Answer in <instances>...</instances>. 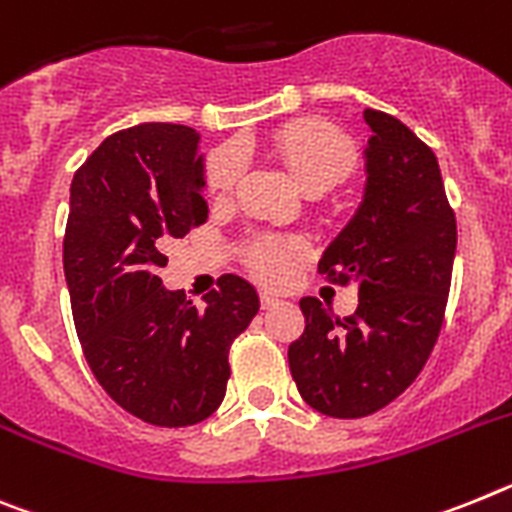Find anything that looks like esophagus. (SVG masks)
I'll return each mask as SVG.
<instances>
[{
    "label": "esophagus",
    "instance_id": "esophagus-1",
    "mask_svg": "<svg viewBox=\"0 0 512 512\" xmlns=\"http://www.w3.org/2000/svg\"><path fill=\"white\" fill-rule=\"evenodd\" d=\"M260 304H262V309H273V306L281 304V299H278V296H275V293L262 291V293H260Z\"/></svg>",
    "mask_w": 512,
    "mask_h": 512
}]
</instances>
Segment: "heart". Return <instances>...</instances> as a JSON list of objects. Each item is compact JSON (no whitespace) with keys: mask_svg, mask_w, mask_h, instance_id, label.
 I'll return each mask as SVG.
<instances>
[{"mask_svg":"<svg viewBox=\"0 0 512 512\" xmlns=\"http://www.w3.org/2000/svg\"><path fill=\"white\" fill-rule=\"evenodd\" d=\"M270 151L281 159L309 195L327 193L348 180L358 164V151L350 136L322 118H301L281 126L270 136ZM244 175L239 149L224 146L206 164V190L213 201H229ZM301 247L293 239L257 237L244 247V265L265 283L288 278Z\"/></svg>","mask_w":512,"mask_h":512,"instance_id":"1","label":"heart"}]
</instances>
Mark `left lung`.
<instances>
[{
	"label": "left lung",
	"instance_id": "obj_1",
	"mask_svg": "<svg viewBox=\"0 0 512 512\" xmlns=\"http://www.w3.org/2000/svg\"><path fill=\"white\" fill-rule=\"evenodd\" d=\"M368 185L348 229L319 260L335 286H358L350 317L301 299L304 335L288 366L309 407L355 420L379 412L428 363L451 291L456 213L433 149L394 115L368 108Z\"/></svg>",
	"mask_w": 512,
	"mask_h": 512
}]
</instances>
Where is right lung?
<instances>
[{
  "instance_id": "right-lung-1",
  "label": "right lung",
  "mask_w": 512,
  "mask_h": 512,
  "mask_svg": "<svg viewBox=\"0 0 512 512\" xmlns=\"http://www.w3.org/2000/svg\"><path fill=\"white\" fill-rule=\"evenodd\" d=\"M198 131L141 123L102 141L71 180L64 273L82 353L108 397L159 428L224 402L229 348L260 309L234 273L203 296L164 291V244L206 224Z\"/></svg>"
}]
</instances>
